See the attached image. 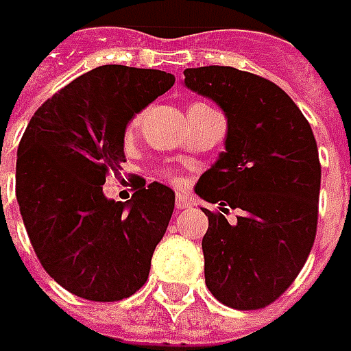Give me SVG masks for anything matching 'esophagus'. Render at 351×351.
I'll return each mask as SVG.
<instances>
[{
    "label": "esophagus",
    "mask_w": 351,
    "mask_h": 351,
    "mask_svg": "<svg viewBox=\"0 0 351 351\" xmlns=\"http://www.w3.org/2000/svg\"><path fill=\"white\" fill-rule=\"evenodd\" d=\"M189 205H191V201H189V197H187V195L180 193V195L176 197V209H178V210L187 209Z\"/></svg>",
    "instance_id": "34e87169"
}]
</instances>
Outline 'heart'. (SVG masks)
Masks as SVG:
<instances>
[{"label":"heart","instance_id":"heart-1","mask_svg":"<svg viewBox=\"0 0 351 351\" xmlns=\"http://www.w3.org/2000/svg\"><path fill=\"white\" fill-rule=\"evenodd\" d=\"M138 121H141V117H134V119H132V121H130V128H134V127H136V125H138ZM173 182H176V183H180V180H173Z\"/></svg>","mask_w":351,"mask_h":351}]
</instances>
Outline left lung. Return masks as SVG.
<instances>
[{
    "instance_id": "1",
    "label": "left lung",
    "mask_w": 351,
    "mask_h": 351,
    "mask_svg": "<svg viewBox=\"0 0 351 351\" xmlns=\"http://www.w3.org/2000/svg\"><path fill=\"white\" fill-rule=\"evenodd\" d=\"M183 84L224 111V152L195 185L209 203L240 210L236 223L203 209L205 283L238 311L274 303L315 244L320 162L313 128L274 82L230 66L187 68Z\"/></svg>"
}]
</instances>
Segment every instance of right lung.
<instances>
[{
    "instance_id": "1",
    "label": "right lung",
    "mask_w": 351,
    "mask_h": 351,
    "mask_svg": "<svg viewBox=\"0 0 351 351\" xmlns=\"http://www.w3.org/2000/svg\"><path fill=\"white\" fill-rule=\"evenodd\" d=\"M162 70L107 64L45 101L17 150L15 193L36 258L64 289L121 301L141 289L176 193L152 182L121 203L103 195L125 160V130L173 86Z\"/></svg>"
}]
</instances>
